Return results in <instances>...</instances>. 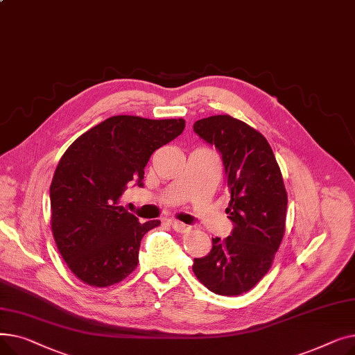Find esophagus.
<instances>
[{
    "label": "esophagus",
    "mask_w": 355,
    "mask_h": 355,
    "mask_svg": "<svg viewBox=\"0 0 355 355\" xmlns=\"http://www.w3.org/2000/svg\"><path fill=\"white\" fill-rule=\"evenodd\" d=\"M170 226L177 232V233H185V232H189V226H185V225H182V223H180V221H177V220H171L170 221Z\"/></svg>",
    "instance_id": "obj_1"
}]
</instances>
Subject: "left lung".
Segmentation results:
<instances>
[{"label": "left lung", "mask_w": 355, "mask_h": 355, "mask_svg": "<svg viewBox=\"0 0 355 355\" xmlns=\"http://www.w3.org/2000/svg\"><path fill=\"white\" fill-rule=\"evenodd\" d=\"M194 132L221 154L230 193L226 213L234 229L226 239H213L211 252L194 259L193 272L217 295H241L269 272L282 243L288 194L281 168L266 138L230 115L200 119Z\"/></svg>", "instance_id": "obj_1"}]
</instances>
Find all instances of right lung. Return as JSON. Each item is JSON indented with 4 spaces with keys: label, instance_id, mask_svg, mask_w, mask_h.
Instances as JSON below:
<instances>
[{
    "label": "right lung",
    "instance_id": "right-lung-1",
    "mask_svg": "<svg viewBox=\"0 0 355 355\" xmlns=\"http://www.w3.org/2000/svg\"><path fill=\"white\" fill-rule=\"evenodd\" d=\"M184 128L181 118L118 115L66 149L50 185V223L59 253L83 284L106 288L137 269L144 234L161 221L139 223L119 200L129 184L142 187L153 153Z\"/></svg>",
    "mask_w": 355,
    "mask_h": 355
}]
</instances>
